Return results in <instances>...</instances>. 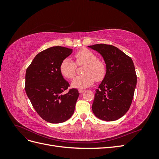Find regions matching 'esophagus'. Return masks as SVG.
I'll use <instances>...</instances> for the list:
<instances>
[{"label":"esophagus","mask_w":159,"mask_h":159,"mask_svg":"<svg viewBox=\"0 0 159 159\" xmlns=\"http://www.w3.org/2000/svg\"><path fill=\"white\" fill-rule=\"evenodd\" d=\"M78 91H79V92H80V93H81L84 92L85 90H84V89H79V90H78Z\"/></svg>","instance_id":"esophagus-1"}]
</instances>
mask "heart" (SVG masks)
<instances>
[{
    "instance_id": "heart-1",
    "label": "heart",
    "mask_w": 159,
    "mask_h": 159,
    "mask_svg": "<svg viewBox=\"0 0 159 159\" xmlns=\"http://www.w3.org/2000/svg\"><path fill=\"white\" fill-rule=\"evenodd\" d=\"M74 57L77 65L84 64L81 75L77 76L71 82L72 87L84 89L89 87L96 81H102L106 75V66L102 61L98 60L95 53L83 48L76 52ZM60 72L68 79L73 78L76 73V65L71 59L66 57L60 64Z\"/></svg>"
}]
</instances>
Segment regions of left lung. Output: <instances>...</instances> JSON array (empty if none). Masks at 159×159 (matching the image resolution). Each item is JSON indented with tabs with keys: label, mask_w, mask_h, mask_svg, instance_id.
<instances>
[{
	"label": "left lung",
	"mask_w": 159,
	"mask_h": 159,
	"mask_svg": "<svg viewBox=\"0 0 159 159\" xmlns=\"http://www.w3.org/2000/svg\"><path fill=\"white\" fill-rule=\"evenodd\" d=\"M102 55L106 64V75L96 89L92 111L98 118L106 121L117 120L131 106L137 85L132 59L112 45L88 46Z\"/></svg>",
	"instance_id": "obj_1"
}]
</instances>
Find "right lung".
Instances as JSON below:
<instances>
[{
  "instance_id": "1",
  "label": "right lung",
  "mask_w": 159,
  "mask_h": 159,
  "mask_svg": "<svg viewBox=\"0 0 159 159\" xmlns=\"http://www.w3.org/2000/svg\"><path fill=\"white\" fill-rule=\"evenodd\" d=\"M73 50L54 46L38 53L28 67L25 90L33 107L47 122L60 123L73 115L79 97L77 89L68 88L69 83L60 72V64Z\"/></svg>"
}]
</instances>
